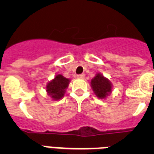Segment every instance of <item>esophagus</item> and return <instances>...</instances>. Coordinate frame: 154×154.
I'll return each mask as SVG.
<instances>
[{
  "instance_id": "1",
  "label": "esophagus",
  "mask_w": 154,
  "mask_h": 154,
  "mask_svg": "<svg viewBox=\"0 0 154 154\" xmlns=\"http://www.w3.org/2000/svg\"><path fill=\"white\" fill-rule=\"evenodd\" d=\"M77 78H78V79H84V78H85V75H84V74L77 75Z\"/></svg>"
}]
</instances>
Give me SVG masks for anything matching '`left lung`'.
<instances>
[{"instance_id":"left-lung-1","label":"left lung","mask_w":154,"mask_h":154,"mask_svg":"<svg viewBox=\"0 0 154 154\" xmlns=\"http://www.w3.org/2000/svg\"><path fill=\"white\" fill-rule=\"evenodd\" d=\"M91 85L96 96L100 99H104L111 92V83L107 79L100 74L96 75V77L91 81Z\"/></svg>"}]
</instances>
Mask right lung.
I'll list each match as a JSON object with an SVG mask.
<instances>
[{"label": "right lung", "mask_w": 154, "mask_h": 154, "mask_svg": "<svg viewBox=\"0 0 154 154\" xmlns=\"http://www.w3.org/2000/svg\"><path fill=\"white\" fill-rule=\"evenodd\" d=\"M69 79L62 75H57L55 79L47 85L46 89L48 95L55 99H59L64 96L65 89L69 85Z\"/></svg>", "instance_id": "add662e5"}]
</instances>
